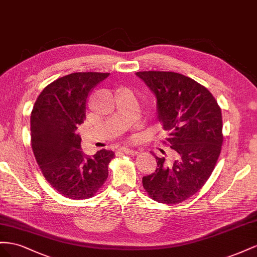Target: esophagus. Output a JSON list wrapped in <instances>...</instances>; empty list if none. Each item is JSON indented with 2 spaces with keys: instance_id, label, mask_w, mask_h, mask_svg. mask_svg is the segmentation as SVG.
<instances>
[{
  "instance_id": "34e87169",
  "label": "esophagus",
  "mask_w": 257,
  "mask_h": 257,
  "mask_svg": "<svg viewBox=\"0 0 257 257\" xmlns=\"http://www.w3.org/2000/svg\"><path fill=\"white\" fill-rule=\"evenodd\" d=\"M121 152H123L124 154H128V155H131V156H136L139 153L138 150H133V149H128V148H122Z\"/></svg>"
}]
</instances>
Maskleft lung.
<instances>
[{
  "label": "left lung",
  "instance_id": "left-lung-1",
  "mask_svg": "<svg viewBox=\"0 0 257 257\" xmlns=\"http://www.w3.org/2000/svg\"><path fill=\"white\" fill-rule=\"evenodd\" d=\"M136 74L155 93L158 118L169 133L164 144L173 150L169 160L156 157L158 168L143 177V187L153 200L180 203L206 184L216 166L224 140L221 107L206 87L180 73Z\"/></svg>",
  "mask_w": 257,
  "mask_h": 257
}]
</instances>
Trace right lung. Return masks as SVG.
Masks as SVG:
<instances>
[{"mask_svg":"<svg viewBox=\"0 0 257 257\" xmlns=\"http://www.w3.org/2000/svg\"><path fill=\"white\" fill-rule=\"evenodd\" d=\"M108 74L77 72L59 77L44 88L31 112V145L36 163L51 187L70 199L96 195L115 157L107 150L85 156L76 133L86 119L88 94Z\"/></svg>","mask_w":257,"mask_h":257,"instance_id":"right-lung-1","label":"right lung"}]
</instances>
